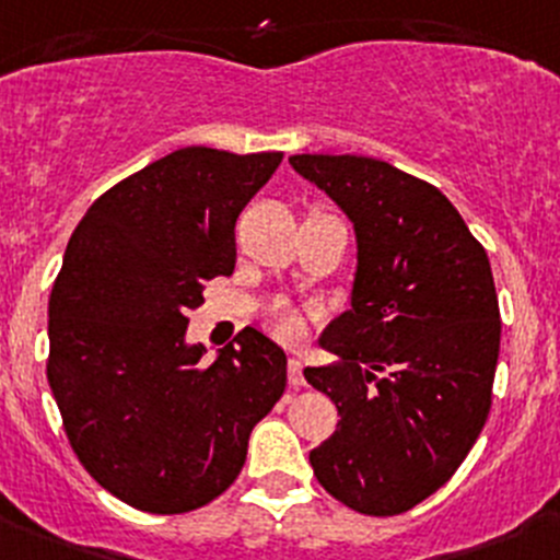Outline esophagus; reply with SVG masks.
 <instances>
[{
	"label": "esophagus",
	"mask_w": 560,
	"mask_h": 560,
	"mask_svg": "<svg viewBox=\"0 0 560 560\" xmlns=\"http://www.w3.org/2000/svg\"><path fill=\"white\" fill-rule=\"evenodd\" d=\"M289 385L291 387H302V385H305L302 363H300V360H296V357H291V360H289Z\"/></svg>",
	"instance_id": "obj_1"
}]
</instances>
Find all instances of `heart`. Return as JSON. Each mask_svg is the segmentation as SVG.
<instances>
[{
  "mask_svg": "<svg viewBox=\"0 0 560 560\" xmlns=\"http://www.w3.org/2000/svg\"><path fill=\"white\" fill-rule=\"evenodd\" d=\"M269 324H271V329L280 335V338H296L302 329L300 313H296L291 305H285V302H277V305L271 307Z\"/></svg>",
  "mask_w": 560,
  "mask_h": 560,
  "instance_id": "1",
  "label": "heart"
}]
</instances>
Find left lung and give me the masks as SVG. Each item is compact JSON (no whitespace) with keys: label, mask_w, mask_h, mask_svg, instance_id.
I'll use <instances>...</instances> for the list:
<instances>
[{"label":"left lung","mask_w":560,"mask_h":560,"mask_svg":"<svg viewBox=\"0 0 560 560\" xmlns=\"http://www.w3.org/2000/svg\"><path fill=\"white\" fill-rule=\"evenodd\" d=\"M289 162L357 238L351 307L318 338L340 360L305 369L340 415L311 467L349 509L401 514L454 476L487 423L500 354L487 249L443 191L393 164L351 153Z\"/></svg>","instance_id":"left-lung-1"}]
</instances>
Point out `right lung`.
<instances>
[{"label": "right lung", "mask_w": 560, "mask_h": 560, "mask_svg": "<svg viewBox=\"0 0 560 560\" xmlns=\"http://www.w3.org/2000/svg\"><path fill=\"white\" fill-rule=\"evenodd\" d=\"M280 162L180 148L104 191L66 247L46 376L84 470L148 514L225 492L285 390V351L258 329L211 365L186 340L206 283L236 266L238 214Z\"/></svg>", "instance_id": "1"}]
</instances>
